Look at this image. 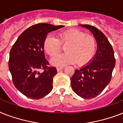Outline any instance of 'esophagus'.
Instances as JSON below:
<instances>
[{
    "instance_id": "1",
    "label": "esophagus",
    "mask_w": 123,
    "mask_h": 123,
    "mask_svg": "<svg viewBox=\"0 0 123 123\" xmlns=\"http://www.w3.org/2000/svg\"><path fill=\"white\" fill-rule=\"evenodd\" d=\"M64 68H62V67H61V68H60V67H57V71H61V70H62V69H63Z\"/></svg>"
}]
</instances>
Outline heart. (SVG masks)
<instances>
[{"label": "heart", "mask_w": 123, "mask_h": 123, "mask_svg": "<svg viewBox=\"0 0 123 123\" xmlns=\"http://www.w3.org/2000/svg\"><path fill=\"white\" fill-rule=\"evenodd\" d=\"M66 44V53L54 56L52 64L62 67L77 62L78 65L84 66L93 59L97 49V43L93 36L76 29L61 32L58 38L48 36L43 42V48L48 55L53 56L61 50L62 45Z\"/></svg>", "instance_id": "b5f03b06"}]
</instances>
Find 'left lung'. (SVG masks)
Returning a JSON list of instances; mask_svg holds the SVG:
<instances>
[{"instance_id": "8db88e82", "label": "left lung", "mask_w": 123, "mask_h": 123, "mask_svg": "<svg viewBox=\"0 0 123 123\" xmlns=\"http://www.w3.org/2000/svg\"><path fill=\"white\" fill-rule=\"evenodd\" d=\"M81 26L93 34L97 42V52L89 64L75 69L71 85L77 95L91 99L99 95L111 82L116 60L112 46L101 31L90 25Z\"/></svg>"}]
</instances>
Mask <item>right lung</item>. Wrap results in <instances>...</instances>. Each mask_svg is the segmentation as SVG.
Wrapping results in <instances>:
<instances>
[{"mask_svg":"<svg viewBox=\"0 0 123 123\" xmlns=\"http://www.w3.org/2000/svg\"><path fill=\"white\" fill-rule=\"evenodd\" d=\"M63 27L35 24L23 32L12 45L9 69L15 87L27 97L40 99L52 91L57 69L45 59L43 42L49 32ZM39 69L43 71L39 72Z\"/></svg>","mask_w":123,"mask_h":123,"instance_id":"obj_1","label":"right lung"}]
</instances>
